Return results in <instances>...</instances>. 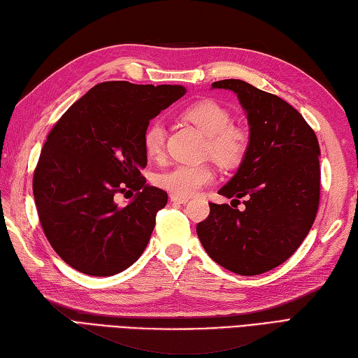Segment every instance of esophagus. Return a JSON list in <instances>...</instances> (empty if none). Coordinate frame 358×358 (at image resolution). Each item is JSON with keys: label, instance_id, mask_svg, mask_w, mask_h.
Returning <instances> with one entry per match:
<instances>
[{"label": "esophagus", "instance_id": "esophagus-1", "mask_svg": "<svg viewBox=\"0 0 358 358\" xmlns=\"http://www.w3.org/2000/svg\"><path fill=\"white\" fill-rule=\"evenodd\" d=\"M170 201L174 203H187L189 201V197H182L176 194H170Z\"/></svg>", "mask_w": 358, "mask_h": 358}]
</instances>
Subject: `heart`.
Masks as SVG:
<instances>
[{"instance_id":"b5f03b06","label":"heart","mask_w":358,"mask_h":358,"mask_svg":"<svg viewBox=\"0 0 358 358\" xmlns=\"http://www.w3.org/2000/svg\"><path fill=\"white\" fill-rule=\"evenodd\" d=\"M184 117L196 125L206 138L205 152L214 161L231 166L239 164L246 150L250 138L241 127L233 125V117L228 110L214 101H201L189 106ZM165 124L155 121L144 133V150L148 157L159 159L165 148ZM214 180V170L210 165H174L173 169L159 173L156 182L171 194L188 197Z\"/></svg>"}]
</instances>
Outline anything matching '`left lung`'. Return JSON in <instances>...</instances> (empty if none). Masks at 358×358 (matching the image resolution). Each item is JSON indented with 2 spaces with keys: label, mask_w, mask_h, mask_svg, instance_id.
<instances>
[{
  "label": "left lung",
  "mask_w": 358,
  "mask_h": 358,
  "mask_svg": "<svg viewBox=\"0 0 358 358\" xmlns=\"http://www.w3.org/2000/svg\"><path fill=\"white\" fill-rule=\"evenodd\" d=\"M237 94L250 125V144L219 194L246 197L245 210L210 203L197 224L206 254L228 271L257 275L289 259L311 229L320 201V147L296 108L241 79L213 83Z\"/></svg>",
  "instance_id": "1"
}]
</instances>
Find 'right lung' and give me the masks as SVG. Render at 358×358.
I'll return each instance as SVG.
<instances>
[{"instance_id":"add662e5","label":"right lung","mask_w":358,"mask_h":358,"mask_svg":"<svg viewBox=\"0 0 358 358\" xmlns=\"http://www.w3.org/2000/svg\"><path fill=\"white\" fill-rule=\"evenodd\" d=\"M184 85L108 81L78 99L47 136L34 174L39 222L58 256L79 273L107 277L144 252L169 196L145 184L144 133L184 96ZM138 191L125 207L114 201Z\"/></svg>"}]
</instances>
